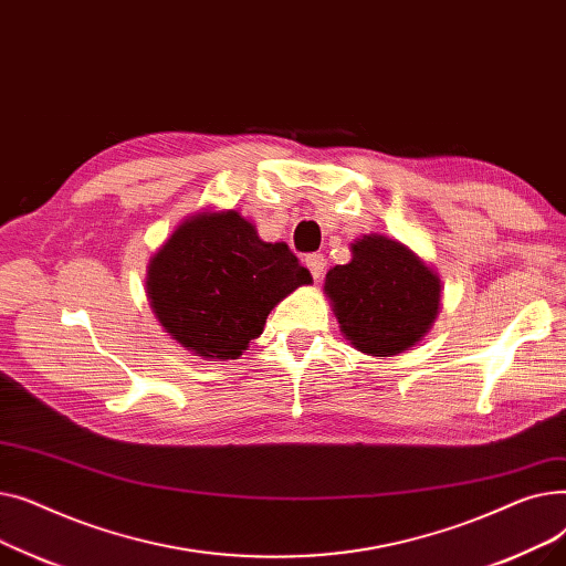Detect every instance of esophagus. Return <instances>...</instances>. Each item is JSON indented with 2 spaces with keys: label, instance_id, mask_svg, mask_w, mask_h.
Segmentation results:
<instances>
[{
  "label": "esophagus",
  "instance_id": "1",
  "mask_svg": "<svg viewBox=\"0 0 566 566\" xmlns=\"http://www.w3.org/2000/svg\"><path fill=\"white\" fill-rule=\"evenodd\" d=\"M305 265L310 268V273L314 280H321L323 273H325V256L323 254H310L305 259Z\"/></svg>",
  "mask_w": 566,
  "mask_h": 566
}]
</instances>
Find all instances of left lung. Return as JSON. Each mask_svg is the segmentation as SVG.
<instances>
[{"instance_id": "8db88e82", "label": "left lung", "mask_w": 566, "mask_h": 566, "mask_svg": "<svg viewBox=\"0 0 566 566\" xmlns=\"http://www.w3.org/2000/svg\"><path fill=\"white\" fill-rule=\"evenodd\" d=\"M353 259L325 275L344 337L374 358H392L418 344L440 307V280L431 268L388 235H363Z\"/></svg>"}]
</instances>
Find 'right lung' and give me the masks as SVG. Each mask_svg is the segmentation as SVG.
<instances>
[{
	"label": "right lung",
	"instance_id": "1",
	"mask_svg": "<svg viewBox=\"0 0 566 566\" xmlns=\"http://www.w3.org/2000/svg\"><path fill=\"white\" fill-rule=\"evenodd\" d=\"M312 275L286 243H265L235 211L178 227L148 263L146 293L163 328L206 360H235L271 310Z\"/></svg>",
	"mask_w": 566,
	"mask_h": 566
}]
</instances>
